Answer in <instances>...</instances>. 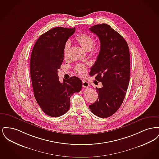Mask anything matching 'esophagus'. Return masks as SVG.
Returning <instances> with one entry per match:
<instances>
[{
	"instance_id": "1",
	"label": "esophagus",
	"mask_w": 159,
	"mask_h": 159,
	"mask_svg": "<svg viewBox=\"0 0 159 159\" xmlns=\"http://www.w3.org/2000/svg\"><path fill=\"white\" fill-rule=\"evenodd\" d=\"M82 85H83V88H88L89 86V83H88V82H86V81L83 80H82Z\"/></svg>"
}]
</instances>
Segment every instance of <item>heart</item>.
<instances>
[{
	"label": "heart",
	"mask_w": 159,
	"mask_h": 159,
	"mask_svg": "<svg viewBox=\"0 0 159 159\" xmlns=\"http://www.w3.org/2000/svg\"><path fill=\"white\" fill-rule=\"evenodd\" d=\"M76 40L79 44L86 51H91L92 53H96L97 50L93 47L94 45V39L93 37L86 33H80L76 37ZM70 47V42H67L63 49V57L65 59L68 57V51ZM75 71L77 75L83 76L87 71L85 66L83 64H77L75 67Z\"/></svg>",
	"instance_id": "obj_1"
}]
</instances>
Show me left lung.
Returning <instances> with one entry per match:
<instances>
[{
	"label": "left lung",
	"mask_w": 159,
	"mask_h": 159,
	"mask_svg": "<svg viewBox=\"0 0 159 159\" xmlns=\"http://www.w3.org/2000/svg\"><path fill=\"white\" fill-rule=\"evenodd\" d=\"M89 30L98 36L101 43L90 75L102 84L97 88L98 98L89 109L95 116L106 118L119 110L125 97L130 80L129 49L125 39L108 24H97Z\"/></svg>",
	"instance_id": "left-lung-1"
}]
</instances>
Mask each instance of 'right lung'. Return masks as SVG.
<instances>
[{"label": "right lung", "mask_w": 159, "mask_h": 159, "mask_svg": "<svg viewBox=\"0 0 159 159\" xmlns=\"http://www.w3.org/2000/svg\"><path fill=\"white\" fill-rule=\"evenodd\" d=\"M75 27H55L42 34L33 46L30 75L35 99L47 115L57 117L66 113L70 97L81 91L82 80L73 76L61 83L57 75L63 62V49Z\"/></svg>", "instance_id": "add662e5"}]
</instances>
